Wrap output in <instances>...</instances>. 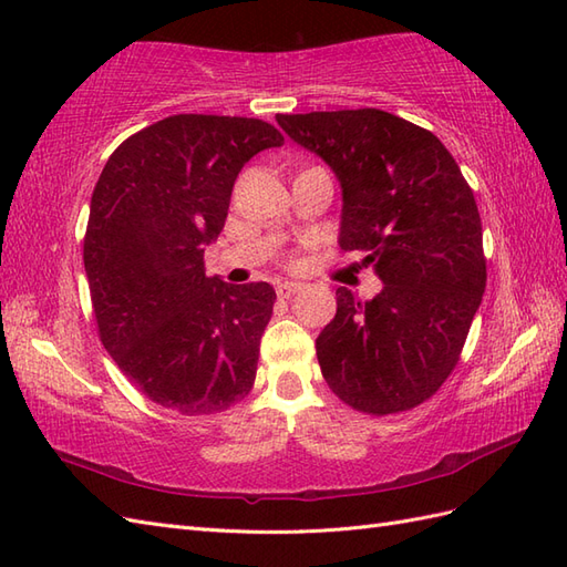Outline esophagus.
I'll return each instance as SVG.
<instances>
[{
	"label": "esophagus",
	"mask_w": 567,
	"mask_h": 567,
	"mask_svg": "<svg viewBox=\"0 0 567 567\" xmlns=\"http://www.w3.org/2000/svg\"><path fill=\"white\" fill-rule=\"evenodd\" d=\"M302 282H290V280H287V282H280V285H277V295H280L282 299H290L292 295H297L299 290H302Z\"/></svg>",
	"instance_id": "obj_1"
}]
</instances>
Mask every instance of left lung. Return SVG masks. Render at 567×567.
<instances>
[{"label": "left lung", "mask_w": 567, "mask_h": 567, "mask_svg": "<svg viewBox=\"0 0 567 567\" xmlns=\"http://www.w3.org/2000/svg\"><path fill=\"white\" fill-rule=\"evenodd\" d=\"M275 118L339 177V244L384 285L368 302L336 290V317L317 339L323 380L365 414L419 406L453 372L485 295L473 189L431 131L382 110Z\"/></svg>", "instance_id": "obj_1"}]
</instances>
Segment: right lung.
Here are the masks:
<instances>
[{
  "mask_svg": "<svg viewBox=\"0 0 567 567\" xmlns=\"http://www.w3.org/2000/svg\"><path fill=\"white\" fill-rule=\"evenodd\" d=\"M272 124L177 114L138 131L106 161L84 234L100 339L155 404L197 416L250 392L275 290L204 272L236 177L252 155L282 146Z\"/></svg>",
  "mask_w": 567,
  "mask_h": 567,
  "instance_id": "right-lung-1",
  "label": "right lung"
}]
</instances>
